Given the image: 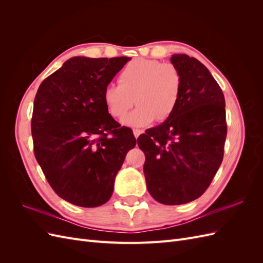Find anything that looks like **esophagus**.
<instances>
[{
	"instance_id": "34e87169",
	"label": "esophagus",
	"mask_w": 263,
	"mask_h": 263,
	"mask_svg": "<svg viewBox=\"0 0 263 263\" xmlns=\"http://www.w3.org/2000/svg\"><path fill=\"white\" fill-rule=\"evenodd\" d=\"M133 133H134V136H135V138L137 139L139 135L144 133V130H141V129H134V130H133Z\"/></svg>"
}]
</instances>
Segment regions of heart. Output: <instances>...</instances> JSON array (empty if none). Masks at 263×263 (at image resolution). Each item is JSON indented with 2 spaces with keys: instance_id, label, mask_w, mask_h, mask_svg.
<instances>
[{
  "instance_id": "obj_1",
  "label": "heart",
  "mask_w": 263,
  "mask_h": 263,
  "mask_svg": "<svg viewBox=\"0 0 263 263\" xmlns=\"http://www.w3.org/2000/svg\"><path fill=\"white\" fill-rule=\"evenodd\" d=\"M119 84H107L103 103L110 116L122 118L134 105L137 108L123 118L129 127H142L168 119L176 110L182 92V77L172 63L155 59H134L122 70Z\"/></svg>"
}]
</instances>
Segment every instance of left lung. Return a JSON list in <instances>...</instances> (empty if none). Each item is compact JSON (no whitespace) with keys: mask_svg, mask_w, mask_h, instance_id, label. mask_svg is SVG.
<instances>
[{"mask_svg":"<svg viewBox=\"0 0 263 263\" xmlns=\"http://www.w3.org/2000/svg\"><path fill=\"white\" fill-rule=\"evenodd\" d=\"M182 77L174 113L137 139L146 161L148 192L164 205L200 197L211 184L224 157L227 136L225 98L209 69L184 53L170 59Z\"/></svg>","mask_w":263,"mask_h":263,"instance_id":"8db88e82","label":"left lung"}]
</instances>
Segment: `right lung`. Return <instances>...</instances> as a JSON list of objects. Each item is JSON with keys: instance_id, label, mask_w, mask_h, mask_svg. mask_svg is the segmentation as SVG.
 Here are the masks:
<instances>
[{"instance_id": "right-lung-1", "label": "right lung", "mask_w": 263, "mask_h": 263, "mask_svg": "<svg viewBox=\"0 0 263 263\" xmlns=\"http://www.w3.org/2000/svg\"><path fill=\"white\" fill-rule=\"evenodd\" d=\"M128 57H73L39 85L31 117L36 160L52 190L81 208L105 204L127 153L136 146L103 103Z\"/></svg>"}]
</instances>
